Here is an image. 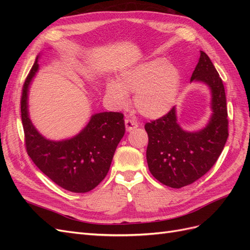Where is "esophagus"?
Returning a JSON list of instances; mask_svg holds the SVG:
<instances>
[{
    "instance_id": "34e87169",
    "label": "esophagus",
    "mask_w": 250,
    "mask_h": 250,
    "mask_svg": "<svg viewBox=\"0 0 250 250\" xmlns=\"http://www.w3.org/2000/svg\"><path fill=\"white\" fill-rule=\"evenodd\" d=\"M138 123L134 122V121L132 120H129V119H126L125 120V127H126V130L129 132V131H132L134 130L135 128H138Z\"/></svg>"
}]
</instances>
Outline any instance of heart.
<instances>
[{
    "label": "heart",
    "instance_id": "1",
    "mask_svg": "<svg viewBox=\"0 0 250 250\" xmlns=\"http://www.w3.org/2000/svg\"><path fill=\"white\" fill-rule=\"evenodd\" d=\"M181 79L177 65L156 57L121 71L116 81H107L105 97L113 108L124 109L129 105L128 95L134 94V106L141 115L158 119L175 104Z\"/></svg>",
    "mask_w": 250,
    "mask_h": 250
}]
</instances>
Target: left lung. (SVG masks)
<instances>
[{
  "label": "left lung",
  "instance_id": "left-lung-1",
  "mask_svg": "<svg viewBox=\"0 0 250 250\" xmlns=\"http://www.w3.org/2000/svg\"><path fill=\"white\" fill-rule=\"evenodd\" d=\"M191 82L203 83L209 89L211 115L206 126L197 131L185 130L177 123L176 107L145 125L149 138L146 152L149 170L160 183L174 188L191 185L209 171L229 137L223 82L203 51Z\"/></svg>",
  "mask_w": 250,
  "mask_h": 250
}]
</instances>
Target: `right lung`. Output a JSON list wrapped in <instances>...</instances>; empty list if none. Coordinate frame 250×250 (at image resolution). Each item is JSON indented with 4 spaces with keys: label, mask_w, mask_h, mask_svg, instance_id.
Returning a JSON list of instances; mask_svg holds the SVG:
<instances>
[{
    "label": "right lung",
    "mask_w": 250,
    "mask_h": 250,
    "mask_svg": "<svg viewBox=\"0 0 250 250\" xmlns=\"http://www.w3.org/2000/svg\"><path fill=\"white\" fill-rule=\"evenodd\" d=\"M37 55L22 86L21 101L27 152L43 174L64 190L86 193L107 175L113 154L125 133L121 112H98L74 137L62 141L44 138L36 129L29 115V89L39 72Z\"/></svg>",
    "instance_id": "right-lung-1"
}]
</instances>
